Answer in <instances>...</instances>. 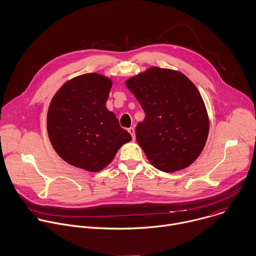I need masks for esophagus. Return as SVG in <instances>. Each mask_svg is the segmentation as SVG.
Instances as JSON below:
<instances>
[{
  "label": "esophagus",
  "mask_w": 256,
  "mask_h": 256,
  "mask_svg": "<svg viewBox=\"0 0 256 256\" xmlns=\"http://www.w3.org/2000/svg\"><path fill=\"white\" fill-rule=\"evenodd\" d=\"M128 132L132 134V140H134L136 138V134H134V128H130L128 130Z\"/></svg>",
  "instance_id": "34e87169"
}]
</instances>
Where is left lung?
Masks as SVG:
<instances>
[{
	"label": "left lung",
	"mask_w": 256,
	"mask_h": 256,
	"mask_svg": "<svg viewBox=\"0 0 256 256\" xmlns=\"http://www.w3.org/2000/svg\"><path fill=\"white\" fill-rule=\"evenodd\" d=\"M126 85L146 114L136 138L150 162L166 173L194 162L209 134L206 106L194 83L182 72L154 66Z\"/></svg>",
	"instance_id": "obj_1"
}]
</instances>
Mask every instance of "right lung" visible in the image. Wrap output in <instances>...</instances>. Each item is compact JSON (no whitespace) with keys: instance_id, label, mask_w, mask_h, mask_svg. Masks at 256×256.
I'll list each match as a JSON object with an SVG mask.
<instances>
[{"instance_id":"add662e5","label":"right lung","mask_w":256,"mask_h":256,"mask_svg":"<svg viewBox=\"0 0 256 256\" xmlns=\"http://www.w3.org/2000/svg\"><path fill=\"white\" fill-rule=\"evenodd\" d=\"M112 81L86 73L65 82L53 96L47 114L49 140L68 164L100 172L132 136L106 108Z\"/></svg>"}]
</instances>
